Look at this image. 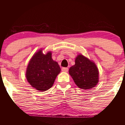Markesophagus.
<instances>
[{
    "instance_id": "obj_1",
    "label": "esophagus",
    "mask_w": 125,
    "mask_h": 125,
    "mask_svg": "<svg viewBox=\"0 0 125 125\" xmlns=\"http://www.w3.org/2000/svg\"><path fill=\"white\" fill-rule=\"evenodd\" d=\"M68 70L69 69L67 67H63V68L62 69V72H67Z\"/></svg>"
}]
</instances>
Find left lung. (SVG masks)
I'll list each match as a JSON object with an SVG mask.
<instances>
[{
	"label": "left lung",
	"instance_id": "1",
	"mask_svg": "<svg viewBox=\"0 0 125 125\" xmlns=\"http://www.w3.org/2000/svg\"><path fill=\"white\" fill-rule=\"evenodd\" d=\"M69 73L81 89H90L99 82V72L96 64L82 54L75 58V64L70 67Z\"/></svg>",
	"mask_w": 125,
	"mask_h": 125
}]
</instances>
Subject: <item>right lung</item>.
I'll return each instance as SVG.
<instances>
[{"instance_id":"add662e5","label":"right lung","mask_w":125,"mask_h":125,"mask_svg":"<svg viewBox=\"0 0 125 125\" xmlns=\"http://www.w3.org/2000/svg\"><path fill=\"white\" fill-rule=\"evenodd\" d=\"M61 71L58 63L52 58V52L44 54L42 49H40L29 62L26 77L31 87L44 92L52 87Z\"/></svg>"}]
</instances>
